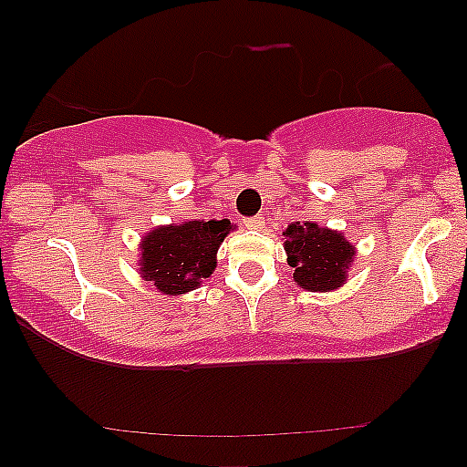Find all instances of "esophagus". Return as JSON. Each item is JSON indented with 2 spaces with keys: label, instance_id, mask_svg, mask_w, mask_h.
<instances>
[{
  "label": "esophagus",
  "instance_id": "34e87169",
  "mask_svg": "<svg viewBox=\"0 0 467 467\" xmlns=\"http://www.w3.org/2000/svg\"><path fill=\"white\" fill-rule=\"evenodd\" d=\"M245 226H248L250 230H261L265 226V219L261 215H254V217H248L245 219Z\"/></svg>",
  "mask_w": 467,
  "mask_h": 467
}]
</instances>
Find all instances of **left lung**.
Here are the masks:
<instances>
[{
    "label": "left lung",
    "instance_id": "left-lung-1",
    "mask_svg": "<svg viewBox=\"0 0 467 467\" xmlns=\"http://www.w3.org/2000/svg\"><path fill=\"white\" fill-rule=\"evenodd\" d=\"M287 264L294 267V281L309 292H329L347 281L356 248L345 234L318 223H289L285 233Z\"/></svg>",
    "mask_w": 467,
    "mask_h": 467
}]
</instances>
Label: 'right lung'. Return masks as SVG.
Segmentation results:
<instances>
[{"mask_svg":"<svg viewBox=\"0 0 467 467\" xmlns=\"http://www.w3.org/2000/svg\"><path fill=\"white\" fill-rule=\"evenodd\" d=\"M228 219L160 226L142 239V278L162 294L195 289L217 267V250L230 233Z\"/></svg>","mask_w":467,"mask_h":467,"instance_id":"add662e5","label":"right lung"}]
</instances>
